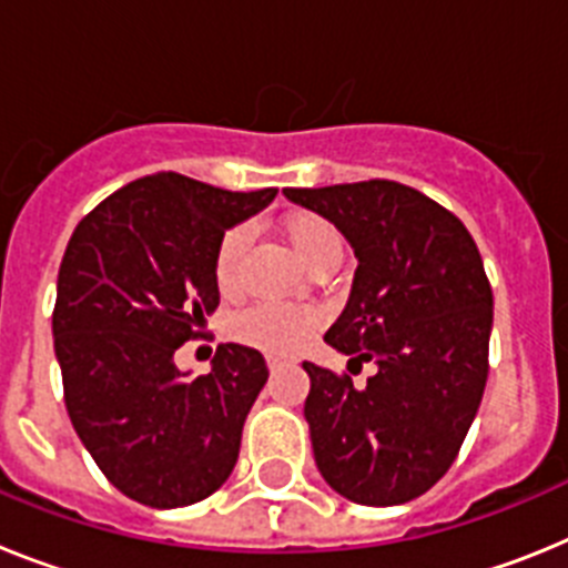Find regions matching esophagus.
I'll return each instance as SVG.
<instances>
[{
	"instance_id": "obj_1",
	"label": "esophagus",
	"mask_w": 568,
	"mask_h": 568,
	"mask_svg": "<svg viewBox=\"0 0 568 568\" xmlns=\"http://www.w3.org/2000/svg\"><path fill=\"white\" fill-rule=\"evenodd\" d=\"M287 364H290V361L281 358V355H267V366L273 369V373H275V369H281V366H287Z\"/></svg>"
}]
</instances>
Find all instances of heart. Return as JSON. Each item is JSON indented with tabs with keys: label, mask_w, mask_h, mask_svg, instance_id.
<instances>
[{
	"label": "heart",
	"mask_w": 568,
	"mask_h": 568,
	"mask_svg": "<svg viewBox=\"0 0 568 568\" xmlns=\"http://www.w3.org/2000/svg\"><path fill=\"white\" fill-rule=\"evenodd\" d=\"M290 247L298 255V261L307 270H315L318 264L329 258H341V235L327 219L313 213L290 215L284 224ZM247 247V230L233 227L222 235L213 258L215 284L222 293H233L239 284V261ZM315 313L295 307H275V304H261V307L247 310L239 315L233 324V335L241 344H250L255 349L273 355L295 353L310 333L315 329Z\"/></svg>",
	"instance_id": "heart-1"
}]
</instances>
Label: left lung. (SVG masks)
Masks as SVG:
<instances>
[{
    "label": "left lung",
    "mask_w": 568,
    "mask_h": 568,
    "mask_svg": "<svg viewBox=\"0 0 568 568\" xmlns=\"http://www.w3.org/2000/svg\"><path fill=\"white\" fill-rule=\"evenodd\" d=\"M284 195L353 244V290L324 341L375 364L355 389L304 361L315 464L353 504H406L444 478L484 398L491 287L478 244L458 215L386 179Z\"/></svg>",
    "instance_id": "8db88e82"
}]
</instances>
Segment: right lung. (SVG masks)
<instances>
[{
    "label": "right lung",
    "mask_w": 568,
    "mask_h": 568,
    "mask_svg": "<svg viewBox=\"0 0 568 568\" xmlns=\"http://www.w3.org/2000/svg\"><path fill=\"white\" fill-rule=\"evenodd\" d=\"M275 193L144 175L70 235L53 307L64 406L104 478L139 504H199L239 460L241 429L270 375L264 355L222 344L199 378L173 355L219 307L213 258L224 230Z\"/></svg>",
    "instance_id": "add662e5"
}]
</instances>
